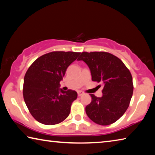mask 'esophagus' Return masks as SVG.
Wrapping results in <instances>:
<instances>
[{"mask_svg":"<svg viewBox=\"0 0 155 155\" xmlns=\"http://www.w3.org/2000/svg\"><path fill=\"white\" fill-rule=\"evenodd\" d=\"M77 93H78V96H81L83 95V94H84V93L83 92V91H78Z\"/></svg>","mask_w":155,"mask_h":155,"instance_id":"esophagus-1","label":"esophagus"}]
</instances>
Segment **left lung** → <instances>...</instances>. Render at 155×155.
<instances>
[{
  "mask_svg": "<svg viewBox=\"0 0 155 155\" xmlns=\"http://www.w3.org/2000/svg\"><path fill=\"white\" fill-rule=\"evenodd\" d=\"M78 60L90 68L91 80L103 85L101 98L90 94L91 102L85 107L86 114L99 125L113 124L127 111L132 98L133 83L129 70L118 57L107 52H83Z\"/></svg>",
  "mask_w": 155,
  "mask_h": 155,
  "instance_id": "left-lung-1",
  "label": "left lung"
}]
</instances>
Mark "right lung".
I'll return each instance as SVG.
<instances>
[{
  "label": "right lung",
  "instance_id": "right-lung-1",
  "mask_svg": "<svg viewBox=\"0 0 155 155\" xmlns=\"http://www.w3.org/2000/svg\"><path fill=\"white\" fill-rule=\"evenodd\" d=\"M81 52L54 51L37 59L26 72L23 97L28 111L37 121L54 125L64 121L70 114L77 91L59 89V82L68 67Z\"/></svg>",
  "mask_w": 155,
  "mask_h": 155
}]
</instances>
